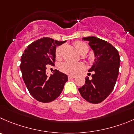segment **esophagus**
Wrapping results in <instances>:
<instances>
[{
  "label": "esophagus",
  "mask_w": 134,
  "mask_h": 134,
  "mask_svg": "<svg viewBox=\"0 0 134 134\" xmlns=\"http://www.w3.org/2000/svg\"><path fill=\"white\" fill-rule=\"evenodd\" d=\"M75 78V76H68V80H72V79Z\"/></svg>",
  "instance_id": "1"
}]
</instances>
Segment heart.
Wrapping results in <instances>:
<instances>
[{
	"label": "heart",
	"instance_id": "heart-1",
	"mask_svg": "<svg viewBox=\"0 0 134 134\" xmlns=\"http://www.w3.org/2000/svg\"><path fill=\"white\" fill-rule=\"evenodd\" d=\"M74 46L76 50L81 54L84 55L88 52L89 47L87 44L81 41H76L74 43ZM63 50V46H58L55 51V57L57 59H60L62 57V53ZM85 68L82 62L78 63H72L70 62H64L60 64L59 68L60 71L63 73L70 76H75L82 71Z\"/></svg>",
	"mask_w": 134,
	"mask_h": 134
}]
</instances>
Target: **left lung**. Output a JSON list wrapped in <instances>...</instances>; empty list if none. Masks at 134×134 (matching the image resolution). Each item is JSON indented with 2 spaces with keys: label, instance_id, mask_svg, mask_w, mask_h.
Returning <instances> with one entry per match:
<instances>
[{
  "label": "left lung",
  "instance_id": "1",
  "mask_svg": "<svg viewBox=\"0 0 134 134\" xmlns=\"http://www.w3.org/2000/svg\"><path fill=\"white\" fill-rule=\"evenodd\" d=\"M88 41L95 54V62L89 70L91 80L85 78V83L78 89L81 97L91 103H100L113 91L118 73L120 58L118 51L110 43L96 37L83 38ZM88 75H91L89 73Z\"/></svg>",
  "mask_w": 134,
  "mask_h": 134
}]
</instances>
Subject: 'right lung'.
<instances>
[{
  "mask_svg": "<svg viewBox=\"0 0 134 134\" xmlns=\"http://www.w3.org/2000/svg\"><path fill=\"white\" fill-rule=\"evenodd\" d=\"M66 42L43 37L27 46L21 57L23 80L31 96L38 101L49 103L62 93L68 76L56 70L48 76L47 65H54L56 47Z\"/></svg>",
  "mask_w": 134,
  "mask_h": 134,
  "instance_id": "obj_1",
  "label": "right lung"
}]
</instances>
